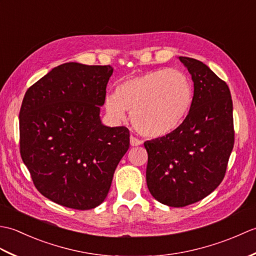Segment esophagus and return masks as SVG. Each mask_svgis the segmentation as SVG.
<instances>
[{"instance_id":"34e87169","label":"esophagus","mask_w":256,"mask_h":256,"mask_svg":"<svg viewBox=\"0 0 256 256\" xmlns=\"http://www.w3.org/2000/svg\"><path fill=\"white\" fill-rule=\"evenodd\" d=\"M130 143H131L132 146H138V145L143 144L142 140H140L138 138H134V136H131V138H130Z\"/></svg>"}]
</instances>
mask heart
<instances>
[{"instance_id":"1","label":"heart","mask_w":256,"mask_h":256,"mask_svg":"<svg viewBox=\"0 0 256 256\" xmlns=\"http://www.w3.org/2000/svg\"><path fill=\"white\" fill-rule=\"evenodd\" d=\"M192 84L176 69H158L120 84L106 96V110L114 121H123L126 110L138 133L160 138L176 130L192 102Z\"/></svg>"}]
</instances>
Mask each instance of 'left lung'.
<instances>
[{"instance_id": "left-lung-1", "label": "left lung", "mask_w": 256, "mask_h": 256, "mask_svg": "<svg viewBox=\"0 0 256 256\" xmlns=\"http://www.w3.org/2000/svg\"><path fill=\"white\" fill-rule=\"evenodd\" d=\"M194 81L186 118L166 136L146 140V182L152 196L170 206H186L221 184L234 144L230 89L197 59L179 57Z\"/></svg>"}]
</instances>
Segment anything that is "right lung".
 Returning <instances> with one entry per match:
<instances>
[{
    "instance_id": "right-lung-1",
    "label": "right lung",
    "mask_w": 256,
    "mask_h": 256,
    "mask_svg": "<svg viewBox=\"0 0 256 256\" xmlns=\"http://www.w3.org/2000/svg\"><path fill=\"white\" fill-rule=\"evenodd\" d=\"M111 66L66 62L26 91L20 111V156L42 196L67 208L101 204L130 148L125 126L103 125Z\"/></svg>"
}]
</instances>
